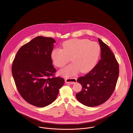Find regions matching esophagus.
<instances>
[{"label":"esophagus","mask_w":133,"mask_h":133,"mask_svg":"<svg viewBox=\"0 0 133 133\" xmlns=\"http://www.w3.org/2000/svg\"><path fill=\"white\" fill-rule=\"evenodd\" d=\"M65 82L67 84H75L77 83V78L75 77H68L65 78Z\"/></svg>","instance_id":"1"}]
</instances>
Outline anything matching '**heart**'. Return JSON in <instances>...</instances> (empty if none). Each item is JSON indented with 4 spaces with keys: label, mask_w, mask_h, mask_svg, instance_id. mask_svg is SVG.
Returning <instances> with one entry per match:
<instances>
[{
    "label": "heart",
    "mask_w": 133,
    "mask_h": 133,
    "mask_svg": "<svg viewBox=\"0 0 133 133\" xmlns=\"http://www.w3.org/2000/svg\"><path fill=\"white\" fill-rule=\"evenodd\" d=\"M63 49H55L51 54L54 64L62 68L70 61L72 63L59 71L60 75L70 77L80 71L88 72L95 66L101 52L98 42L88 39H72L63 42Z\"/></svg>",
    "instance_id": "obj_1"
}]
</instances>
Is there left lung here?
I'll return each mask as SVG.
<instances>
[{"label":"left lung","mask_w":133,"mask_h":133,"mask_svg":"<svg viewBox=\"0 0 133 133\" xmlns=\"http://www.w3.org/2000/svg\"><path fill=\"white\" fill-rule=\"evenodd\" d=\"M101 59L91 71L78 78L82 90L76 94L77 99L88 107H96L106 102L112 96L118 79V63L108 45L98 39Z\"/></svg>","instance_id":"obj_1"}]
</instances>
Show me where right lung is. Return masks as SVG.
I'll return each mask as SVG.
<instances>
[{
  "label": "right lung",
  "instance_id": "right-lung-1",
  "mask_svg": "<svg viewBox=\"0 0 133 133\" xmlns=\"http://www.w3.org/2000/svg\"><path fill=\"white\" fill-rule=\"evenodd\" d=\"M56 42L51 37L38 36L18 50L12 65V74L22 98L37 107L51 104L64 83L54 77L56 69L51 54Z\"/></svg>",
  "mask_w": 133,
  "mask_h": 133
}]
</instances>
